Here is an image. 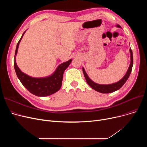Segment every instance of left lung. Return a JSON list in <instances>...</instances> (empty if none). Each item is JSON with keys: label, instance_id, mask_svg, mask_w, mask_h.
Instances as JSON below:
<instances>
[{"label": "left lung", "instance_id": "8db88e82", "mask_svg": "<svg viewBox=\"0 0 147 147\" xmlns=\"http://www.w3.org/2000/svg\"><path fill=\"white\" fill-rule=\"evenodd\" d=\"M116 27L121 28V26L120 25L117 24ZM130 53V64L129 67V68L127 69V71L126 73V74L124 76V77L119 82L110 84H100L95 83L94 82L92 81L86 73L85 70H84V68H82L83 69V72L84 76V78L86 79V82L94 90H95L97 92H100V93H102V94H109V93H111V92L116 91L119 89H120L124 84L127 80L128 79L131 73V71H132V66H133V53L132 49H129Z\"/></svg>", "mask_w": 147, "mask_h": 147}]
</instances>
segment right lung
Listing matches in <instances>:
<instances>
[{
	"mask_svg": "<svg viewBox=\"0 0 147 147\" xmlns=\"http://www.w3.org/2000/svg\"><path fill=\"white\" fill-rule=\"evenodd\" d=\"M22 34L19 42L17 43L14 57V68L15 72L19 80L30 92L37 96H49L58 91L62 85L63 74L66 68L71 63L70 59L67 62L61 64L53 72L52 74L45 78H35L29 76L21 71L16 63V55L18 51L19 44L24 36L25 32Z\"/></svg>",
	"mask_w": 147,
	"mask_h": 147,
	"instance_id": "right-lung-1",
	"label": "right lung"
}]
</instances>
